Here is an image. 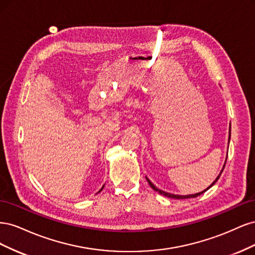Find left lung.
<instances>
[{"label":"left lung","instance_id":"obj_1","mask_svg":"<svg viewBox=\"0 0 255 255\" xmlns=\"http://www.w3.org/2000/svg\"><path fill=\"white\" fill-rule=\"evenodd\" d=\"M230 137H231V128H230ZM230 137H229V140H230ZM226 161H227V159H226ZM226 166V165H225ZM225 166H223V168H222V170L220 171V173H219V175L217 176V179H216L212 184H211V186H208L205 190H203V191H201V192H198V194H195V195H187V196H180V195H173V194H169V192H166V191H163V190H160V189H158L156 186H154V185L152 184V182L148 179V177H145L146 179V181H148V183H149V185L150 186L152 187V189L153 190H155V191H158L160 195H163V196H165V197H168V198H172V199H188V198H196V197H198V196H200L201 194H203V192H205L207 189H210L213 185L218 181V179L220 177V175H221V173H222V171H223V169H225Z\"/></svg>","mask_w":255,"mask_h":255}]
</instances>
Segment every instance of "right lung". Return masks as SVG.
<instances>
[{"label": "right lung", "mask_w": 255, "mask_h": 255, "mask_svg": "<svg viewBox=\"0 0 255 255\" xmlns=\"http://www.w3.org/2000/svg\"><path fill=\"white\" fill-rule=\"evenodd\" d=\"M103 187H104V186H103ZM103 187H102V188H101V189H100V190H99V192H100V191H101V190H102V189H103Z\"/></svg>", "instance_id": "add662e5"}]
</instances>
